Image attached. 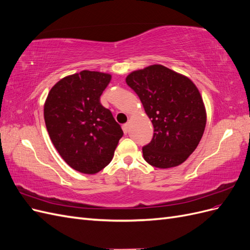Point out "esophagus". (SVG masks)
<instances>
[{
    "mask_svg": "<svg viewBox=\"0 0 250 250\" xmlns=\"http://www.w3.org/2000/svg\"><path fill=\"white\" fill-rule=\"evenodd\" d=\"M122 128H123V131H124V133H125V134H127V133H128V131H129V123H126V124H124V125L122 126Z\"/></svg>",
    "mask_w": 250,
    "mask_h": 250,
    "instance_id": "34e87169",
    "label": "esophagus"
}]
</instances>
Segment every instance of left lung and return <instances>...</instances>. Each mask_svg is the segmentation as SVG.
Listing matches in <instances>:
<instances>
[{"label": "left lung", "mask_w": 250, "mask_h": 250, "mask_svg": "<svg viewBox=\"0 0 250 250\" xmlns=\"http://www.w3.org/2000/svg\"><path fill=\"white\" fill-rule=\"evenodd\" d=\"M154 127L153 139L143 147L153 167H177L197 148L207 124L199 89L183 74L162 64L131 72L126 77Z\"/></svg>", "instance_id": "obj_1"}]
</instances>
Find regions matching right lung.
I'll return each instance as SVG.
<instances>
[{"mask_svg":"<svg viewBox=\"0 0 250 250\" xmlns=\"http://www.w3.org/2000/svg\"><path fill=\"white\" fill-rule=\"evenodd\" d=\"M111 75L81 71L55 83L43 105L44 123L58 153L71 168L96 174L111 162L123 130L100 96Z\"/></svg>","mask_w":250,"mask_h":250,"instance_id":"1","label":"right lung"}]
</instances>
